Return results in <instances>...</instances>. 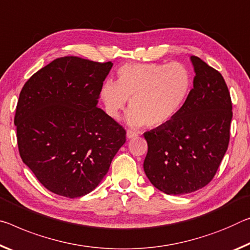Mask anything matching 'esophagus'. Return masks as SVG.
<instances>
[{
    "instance_id": "34e87169",
    "label": "esophagus",
    "mask_w": 250,
    "mask_h": 250,
    "mask_svg": "<svg viewBox=\"0 0 250 250\" xmlns=\"http://www.w3.org/2000/svg\"><path fill=\"white\" fill-rule=\"evenodd\" d=\"M137 136H138V132L132 131V130H126V138H128V139H132V138Z\"/></svg>"
}]
</instances>
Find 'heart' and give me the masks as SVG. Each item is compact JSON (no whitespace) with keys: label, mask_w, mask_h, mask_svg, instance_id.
Here are the masks:
<instances>
[{"label":"heart","mask_w":250,"mask_h":250,"mask_svg":"<svg viewBox=\"0 0 250 250\" xmlns=\"http://www.w3.org/2000/svg\"><path fill=\"white\" fill-rule=\"evenodd\" d=\"M117 77V82H104L100 98L112 119L130 100L126 122L133 128H158L172 121L185 108L193 84L191 71L180 62L128 63L119 68Z\"/></svg>","instance_id":"b5f03b06"}]
</instances>
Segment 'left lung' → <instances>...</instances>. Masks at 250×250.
I'll use <instances>...</instances> for the list:
<instances>
[{"instance_id": "left-lung-1", "label": "left lung", "mask_w": 250, "mask_h": 250, "mask_svg": "<svg viewBox=\"0 0 250 250\" xmlns=\"http://www.w3.org/2000/svg\"><path fill=\"white\" fill-rule=\"evenodd\" d=\"M190 60L196 75L185 108L169 124L144 133L148 142L145 172L167 195L207 186L230 138L232 104L223 75L195 55Z\"/></svg>"}]
</instances>
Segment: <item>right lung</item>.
<instances>
[{
	"mask_svg": "<svg viewBox=\"0 0 250 250\" xmlns=\"http://www.w3.org/2000/svg\"><path fill=\"white\" fill-rule=\"evenodd\" d=\"M112 63L55 59L20 93L14 125L20 156L44 187L66 198L100 184L125 142V130L98 99Z\"/></svg>",
	"mask_w": 250,
	"mask_h": 250,
	"instance_id": "add662e5",
	"label": "right lung"
}]
</instances>
